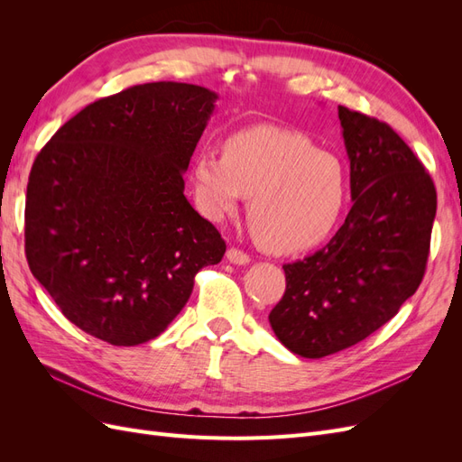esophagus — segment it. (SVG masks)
Returning a JSON list of instances; mask_svg holds the SVG:
<instances>
[{"label":"esophagus","instance_id":"obj_1","mask_svg":"<svg viewBox=\"0 0 462 462\" xmlns=\"http://www.w3.org/2000/svg\"><path fill=\"white\" fill-rule=\"evenodd\" d=\"M227 260L231 263H236V265H246L250 262V256L246 253H243V250H239V248H229L227 250Z\"/></svg>","mask_w":462,"mask_h":462}]
</instances>
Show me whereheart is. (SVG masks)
Listing matches in <instances>:
<instances>
[{
	"label": "heart",
	"mask_w": 462,
	"mask_h": 462,
	"mask_svg": "<svg viewBox=\"0 0 462 462\" xmlns=\"http://www.w3.org/2000/svg\"><path fill=\"white\" fill-rule=\"evenodd\" d=\"M194 199L219 221L250 199L256 241L279 254L302 253L335 229L346 204V171L331 152L295 131L256 125L231 134L223 152L200 150L192 162Z\"/></svg>",
	"instance_id": "obj_1"
}]
</instances>
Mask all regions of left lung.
I'll return each mask as SVG.
<instances>
[{
	"label": "left lung",
	"mask_w": 462,
	"mask_h": 462,
	"mask_svg": "<svg viewBox=\"0 0 462 462\" xmlns=\"http://www.w3.org/2000/svg\"><path fill=\"white\" fill-rule=\"evenodd\" d=\"M353 208L333 239L285 263L270 312L291 353L321 358L366 339L422 283L438 194L422 162L387 123L339 106Z\"/></svg>",
	"instance_id": "8db88e82"
}]
</instances>
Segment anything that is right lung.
Returning a JSON list of instances; mask_svg holds the SVG:
<instances>
[{"instance_id": "add662e5", "label": "right lung", "mask_w": 462, "mask_h": 462, "mask_svg": "<svg viewBox=\"0 0 462 462\" xmlns=\"http://www.w3.org/2000/svg\"><path fill=\"white\" fill-rule=\"evenodd\" d=\"M216 100L187 82L131 87L80 109L36 156L26 260L92 337L117 346L158 337L183 310L194 275L226 254L183 192Z\"/></svg>"}]
</instances>
